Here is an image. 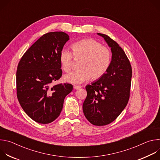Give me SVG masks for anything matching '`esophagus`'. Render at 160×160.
Here are the masks:
<instances>
[{
  "label": "esophagus",
  "mask_w": 160,
  "mask_h": 160,
  "mask_svg": "<svg viewBox=\"0 0 160 160\" xmlns=\"http://www.w3.org/2000/svg\"><path fill=\"white\" fill-rule=\"evenodd\" d=\"M81 88V87H80V86H78V85H74V86H73V88L75 89V90H78V89H79V88Z\"/></svg>",
  "instance_id": "34e87169"
}]
</instances>
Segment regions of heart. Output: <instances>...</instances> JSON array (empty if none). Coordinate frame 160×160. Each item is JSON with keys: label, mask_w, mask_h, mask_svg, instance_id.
I'll return each instance as SVG.
<instances>
[{"label": "heart", "mask_w": 160, "mask_h": 160, "mask_svg": "<svg viewBox=\"0 0 160 160\" xmlns=\"http://www.w3.org/2000/svg\"><path fill=\"white\" fill-rule=\"evenodd\" d=\"M72 49L73 54L68 49L60 52L59 58L61 68L64 72L70 71L74 57L81 59L78 66L80 70L64 75L65 82L79 84L90 78L98 80L106 73L111 60V53L108 48L94 39L86 38L73 43Z\"/></svg>", "instance_id": "b5f03b06"}]
</instances>
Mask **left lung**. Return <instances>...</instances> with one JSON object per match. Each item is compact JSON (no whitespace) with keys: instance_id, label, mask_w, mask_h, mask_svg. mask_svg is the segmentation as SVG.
Here are the masks:
<instances>
[{"instance_id":"obj_1","label":"left lung","mask_w":160,"mask_h":160,"mask_svg":"<svg viewBox=\"0 0 160 160\" xmlns=\"http://www.w3.org/2000/svg\"><path fill=\"white\" fill-rule=\"evenodd\" d=\"M98 35L103 37L111 48V61L106 73L85 87L87 95L83 111L90 123L103 126L112 122L126 107L132 71L130 62L119 45L105 34Z\"/></svg>"}]
</instances>
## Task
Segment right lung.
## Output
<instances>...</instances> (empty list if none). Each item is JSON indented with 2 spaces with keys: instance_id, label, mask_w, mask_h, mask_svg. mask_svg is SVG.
<instances>
[{
  "instance_id": "right-lung-1",
  "label": "right lung",
  "mask_w": 160,
  "mask_h": 160,
  "mask_svg": "<svg viewBox=\"0 0 160 160\" xmlns=\"http://www.w3.org/2000/svg\"><path fill=\"white\" fill-rule=\"evenodd\" d=\"M69 35L62 32L44 34L27 51L16 72L17 98L35 122L48 124L62 111L64 99L73 90L69 83L52 85L62 76L59 54Z\"/></svg>"
}]
</instances>
